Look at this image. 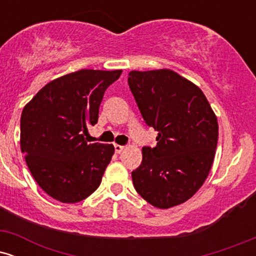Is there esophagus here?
Returning a JSON list of instances; mask_svg holds the SVG:
<instances>
[{
    "mask_svg": "<svg viewBox=\"0 0 256 256\" xmlns=\"http://www.w3.org/2000/svg\"><path fill=\"white\" fill-rule=\"evenodd\" d=\"M125 149L124 146H120V144H114V150H116V152H118V154H120L122 150Z\"/></svg>",
    "mask_w": 256,
    "mask_h": 256,
    "instance_id": "esophagus-1",
    "label": "esophagus"
}]
</instances>
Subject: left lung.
<instances>
[{
  "mask_svg": "<svg viewBox=\"0 0 256 256\" xmlns=\"http://www.w3.org/2000/svg\"><path fill=\"white\" fill-rule=\"evenodd\" d=\"M128 86L156 146H143L132 171L136 192L158 208L189 200L204 183L218 144V122L198 86L171 70L132 71Z\"/></svg>",
  "mask_w": 256,
  "mask_h": 256,
  "instance_id": "1",
  "label": "left lung"
}]
</instances>
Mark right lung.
I'll use <instances>...</instances> for the list:
<instances>
[{
	"instance_id": "1",
	"label": "right lung",
	"mask_w": 256,
	"mask_h": 256,
	"mask_svg": "<svg viewBox=\"0 0 256 256\" xmlns=\"http://www.w3.org/2000/svg\"><path fill=\"white\" fill-rule=\"evenodd\" d=\"M80 70L54 79L25 106L20 148L37 184L64 204L83 201L100 186L113 144L88 143L104 91L122 74Z\"/></svg>"
}]
</instances>
